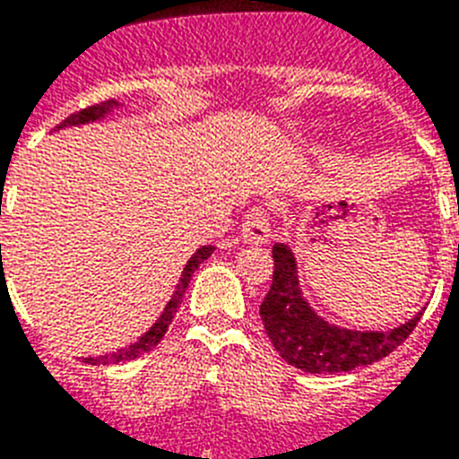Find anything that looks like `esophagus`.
Listing matches in <instances>:
<instances>
[{
	"label": "esophagus",
	"mask_w": 459,
	"mask_h": 459,
	"mask_svg": "<svg viewBox=\"0 0 459 459\" xmlns=\"http://www.w3.org/2000/svg\"><path fill=\"white\" fill-rule=\"evenodd\" d=\"M240 236H243V243L247 245H262L269 240L272 236V226H269V219H266L264 209H250V214L245 219L243 230H240Z\"/></svg>",
	"instance_id": "esophagus-1"
}]
</instances>
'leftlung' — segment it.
I'll list each match as a JSON object with an SVG mask.
<instances>
[{
    "label": "left lung",
    "instance_id": "left-lung-1",
    "mask_svg": "<svg viewBox=\"0 0 459 459\" xmlns=\"http://www.w3.org/2000/svg\"><path fill=\"white\" fill-rule=\"evenodd\" d=\"M272 255L273 281L259 314L276 352L295 369L309 374H341L378 362L391 355L421 319L424 309L388 331H355L328 324L314 312L302 293L290 245L276 243Z\"/></svg>",
    "mask_w": 459,
    "mask_h": 459
}]
</instances>
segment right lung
<instances>
[{
    "label": "right lung",
    "mask_w": 459,
    "mask_h": 459,
    "mask_svg": "<svg viewBox=\"0 0 459 459\" xmlns=\"http://www.w3.org/2000/svg\"><path fill=\"white\" fill-rule=\"evenodd\" d=\"M118 107H121V104H118L117 100H107V102L95 104V107H88V109L75 111V114H71V117L66 118V121H61V124L56 126V131H61V128H74V126H85V124H95V121H102L107 114H111V111L118 109ZM0 247H2V245H0ZM214 250H216L214 245H202L200 250L195 252L193 257L187 259V264L183 266V272H180L178 286H176V290H173L171 300L166 302L164 312L159 314V319L154 321L145 335H140L138 341L133 342V345L117 350V352H111V355L82 357V362H88V364H117V362H128V359H135V357L150 352V350H152L154 345L161 341V338H164L166 328H169V324H171L173 316H176V312H178L180 302H183V295H186V290H187V283H190V279H193V273L197 272V266H200L202 262H204V259H207Z\"/></svg>",
    "instance_id": "1"
}]
</instances>
